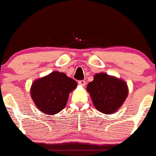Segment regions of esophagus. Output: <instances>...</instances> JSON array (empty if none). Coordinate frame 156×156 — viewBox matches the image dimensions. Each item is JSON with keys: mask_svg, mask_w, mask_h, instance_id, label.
<instances>
[{"mask_svg": "<svg viewBox=\"0 0 156 156\" xmlns=\"http://www.w3.org/2000/svg\"><path fill=\"white\" fill-rule=\"evenodd\" d=\"M78 83L80 86H85V85H86V81H85V80H80V81L78 82Z\"/></svg>", "mask_w": 156, "mask_h": 156, "instance_id": "esophagus-1", "label": "esophagus"}]
</instances>
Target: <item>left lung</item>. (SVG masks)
I'll return each instance as SVG.
<instances>
[{"label": "left lung", "instance_id": "obj_1", "mask_svg": "<svg viewBox=\"0 0 156 156\" xmlns=\"http://www.w3.org/2000/svg\"><path fill=\"white\" fill-rule=\"evenodd\" d=\"M86 89L95 108L107 115L115 113L128 95V87L124 80L105 73H96Z\"/></svg>", "mask_w": 156, "mask_h": 156}]
</instances>
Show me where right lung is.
Segmentation results:
<instances>
[{
	"instance_id": "obj_1",
	"label": "right lung",
	"mask_w": 156,
	"mask_h": 156,
	"mask_svg": "<svg viewBox=\"0 0 156 156\" xmlns=\"http://www.w3.org/2000/svg\"><path fill=\"white\" fill-rule=\"evenodd\" d=\"M77 83L65 73L54 71L35 80L31 86V97L41 113L53 115L65 108L69 95Z\"/></svg>"
}]
</instances>
